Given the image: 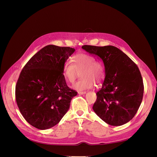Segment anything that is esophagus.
Instances as JSON below:
<instances>
[{"label":"esophagus","instance_id":"obj_1","mask_svg":"<svg viewBox=\"0 0 157 157\" xmlns=\"http://www.w3.org/2000/svg\"><path fill=\"white\" fill-rule=\"evenodd\" d=\"M78 94H80V95H82V94H86V92L78 91Z\"/></svg>","mask_w":157,"mask_h":157}]
</instances>
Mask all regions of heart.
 I'll use <instances>...</instances> for the list:
<instances>
[{
    "instance_id": "b5f03b06",
    "label": "heart",
    "mask_w": 157,
    "mask_h": 157,
    "mask_svg": "<svg viewBox=\"0 0 157 157\" xmlns=\"http://www.w3.org/2000/svg\"><path fill=\"white\" fill-rule=\"evenodd\" d=\"M73 63L65 61L63 66V73L65 79L73 83L80 73V78L73 87L77 90L92 88L95 82L100 84L105 77V69L100 61H95L91 55L78 53L73 57Z\"/></svg>"
}]
</instances>
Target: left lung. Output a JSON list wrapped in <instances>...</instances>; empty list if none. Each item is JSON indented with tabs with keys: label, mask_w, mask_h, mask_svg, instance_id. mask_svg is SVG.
Instances as JSON below:
<instances>
[{
	"label": "left lung",
	"mask_w": 157,
	"mask_h": 157,
	"mask_svg": "<svg viewBox=\"0 0 157 157\" xmlns=\"http://www.w3.org/2000/svg\"><path fill=\"white\" fill-rule=\"evenodd\" d=\"M82 48L98 56L105 65V78L96 93L93 110L109 125L126 124L135 116L143 99L144 86L138 67L113 46L84 45Z\"/></svg>",
	"instance_id": "left-lung-1"
}]
</instances>
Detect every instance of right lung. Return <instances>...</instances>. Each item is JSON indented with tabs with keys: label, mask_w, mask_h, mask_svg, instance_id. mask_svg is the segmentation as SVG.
<instances>
[{
	"label": "right lung",
	"mask_w": 157,
	"mask_h": 157,
	"mask_svg": "<svg viewBox=\"0 0 157 157\" xmlns=\"http://www.w3.org/2000/svg\"><path fill=\"white\" fill-rule=\"evenodd\" d=\"M75 49L48 45L33 56L21 70L16 86V99L26 121L39 130L58 124L77 96L69 88L63 64Z\"/></svg>",
	"instance_id": "obj_1"
}]
</instances>
